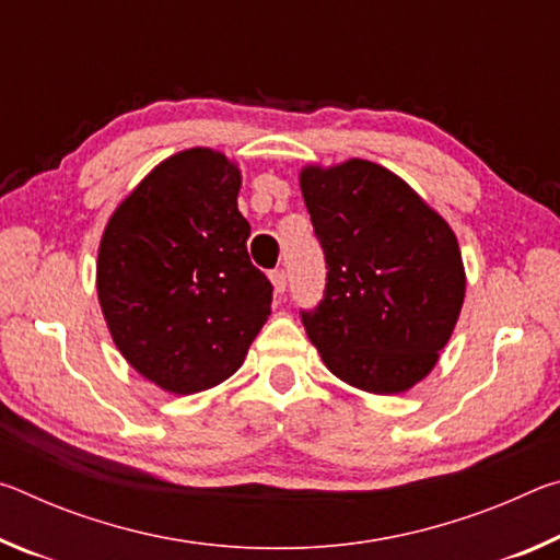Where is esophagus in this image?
Instances as JSON below:
<instances>
[{"label":"esophagus","instance_id":"34e87169","mask_svg":"<svg viewBox=\"0 0 560 560\" xmlns=\"http://www.w3.org/2000/svg\"><path fill=\"white\" fill-rule=\"evenodd\" d=\"M269 279H271V283H273V291H277V293L287 291V271H283V269H273V271L269 273Z\"/></svg>","mask_w":560,"mask_h":560}]
</instances>
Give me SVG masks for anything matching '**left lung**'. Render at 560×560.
<instances>
[{"label": "left lung", "instance_id": "left-lung-1", "mask_svg": "<svg viewBox=\"0 0 560 560\" xmlns=\"http://www.w3.org/2000/svg\"><path fill=\"white\" fill-rule=\"evenodd\" d=\"M303 202L326 254V291L303 328L330 373L395 395L428 377L457 326L467 277L452 226L371 160L306 165Z\"/></svg>", "mask_w": 560, "mask_h": 560}]
</instances>
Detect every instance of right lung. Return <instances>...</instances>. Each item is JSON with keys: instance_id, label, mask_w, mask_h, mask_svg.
<instances>
[{"instance_id": "add662e5", "label": "right lung", "mask_w": 560, "mask_h": 560, "mask_svg": "<svg viewBox=\"0 0 560 560\" xmlns=\"http://www.w3.org/2000/svg\"><path fill=\"white\" fill-rule=\"evenodd\" d=\"M242 173L212 148L163 160L103 230L96 289L122 358L150 383L192 395L240 371L271 314L249 261Z\"/></svg>"}]
</instances>
